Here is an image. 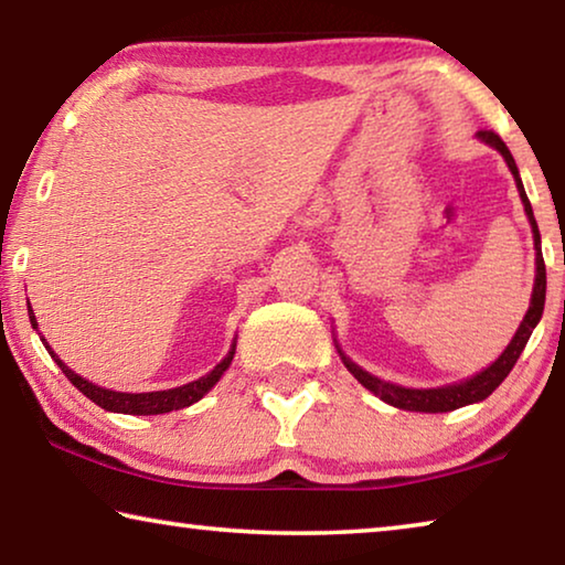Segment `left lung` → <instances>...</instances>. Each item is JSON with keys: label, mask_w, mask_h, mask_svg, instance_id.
<instances>
[{"label": "left lung", "mask_w": 565, "mask_h": 565, "mask_svg": "<svg viewBox=\"0 0 565 565\" xmlns=\"http://www.w3.org/2000/svg\"><path fill=\"white\" fill-rule=\"evenodd\" d=\"M478 139L501 151V157L505 159V164H509L511 174L515 179V186H519L525 216H529L531 228H533L535 284H533V294H531V306H529V311H525V317L521 321L519 331H515V337L511 339L509 347H505V351L491 363L489 369L478 371V374L471 376V379L458 381V384L441 386V388H404V386L388 384V381H381L376 376H371L369 371H363L361 366H356V363L343 356V351L337 347L343 366H347L351 374L359 379V384L366 386L371 394H376L381 401H386V404L396 406V408L424 411V414H444V411H454V408H461V406H468V404H476V401L489 398L493 391L501 386V381L511 374V369L515 366V361H519L521 351L525 349V343H529V339H531L535 323L541 321L543 303H546V264H543V254H541V234H539V224H535V218H533V209H531L529 196H525L519 167H515L513 154L509 151V147L503 145V139L499 137V134L491 131V129H481V131H478Z\"/></svg>", "instance_id": "obj_1"}]
</instances>
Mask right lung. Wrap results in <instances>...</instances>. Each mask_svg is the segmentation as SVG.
Masks as SVG:
<instances>
[{
  "mask_svg": "<svg viewBox=\"0 0 565 565\" xmlns=\"http://www.w3.org/2000/svg\"><path fill=\"white\" fill-rule=\"evenodd\" d=\"M30 321H32V329L40 327L34 319V311L30 306ZM44 349L50 351V356L56 361V366L62 369V374L72 381V384L82 391L84 396L94 404L102 406L104 411H114V414H134V416H154V414H169V411H177V408H186L191 404H196L199 398H204V394L212 391V386L216 384L218 379L224 376V371L228 369V363L234 359V351H236V341L232 343V351L226 353L224 361H218L216 366L209 371L206 376L191 381L186 386H177V388H169V391H149V394H124V391H111V388H102L97 384H92V381L82 379L79 374H74V371L66 366V363L56 356V353L50 349V343L46 339H42Z\"/></svg>",
  "mask_w": 565,
  "mask_h": 565,
  "instance_id": "1",
  "label": "right lung"
}]
</instances>
